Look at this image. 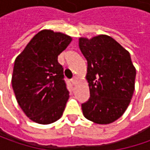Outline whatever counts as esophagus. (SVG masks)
Here are the masks:
<instances>
[{
	"label": "esophagus",
	"mask_w": 150,
	"mask_h": 150,
	"mask_svg": "<svg viewBox=\"0 0 150 150\" xmlns=\"http://www.w3.org/2000/svg\"><path fill=\"white\" fill-rule=\"evenodd\" d=\"M71 83H72L73 84V85H76V83H78V78H73L72 79V80H71Z\"/></svg>",
	"instance_id": "obj_1"
}]
</instances>
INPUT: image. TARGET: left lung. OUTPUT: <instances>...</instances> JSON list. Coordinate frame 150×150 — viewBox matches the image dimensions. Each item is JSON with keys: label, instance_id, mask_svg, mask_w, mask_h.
I'll return each instance as SVG.
<instances>
[{"label": "left lung", "instance_id": "8db88e82", "mask_svg": "<svg viewBox=\"0 0 150 150\" xmlns=\"http://www.w3.org/2000/svg\"><path fill=\"white\" fill-rule=\"evenodd\" d=\"M78 46L88 61L90 98L82 104L84 117L98 124L113 123L126 111L134 92L136 69L129 52L108 35L79 38Z\"/></svg>", "mask_w": 150, "mask_h": 150}]
</instances>
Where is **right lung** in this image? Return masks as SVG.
Segmentation results:
<instances>
[{"mask_svg":"<svg viewBox=\"0 0 150 150\" xmlns=\"http://www.w3.org/2000/svg\"><path fill=\"white\" fill-rule=\"evenodd\" d=\"M72 37L44 29L36 34L15 60L11 84L16 101L27 118L40 124L62 117L69 93L58 55Z\"/></svg>","mask_w":150,"mask_h":150,"instance_id":"add662e5","label":"right lung"}]
</instances>
